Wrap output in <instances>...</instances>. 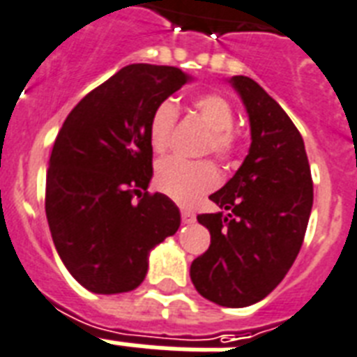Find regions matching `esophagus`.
I'll list each match as a JSON object with an SVG mask.
<instances>
[{
	"label": "esophagus",
	"instance_id": "34e87169",
	"mask_svg": "<svg viewBox=\"0 0 357 357\" xmlns=\"http://www.w3.org/2000/svg\"><path fill=\"white\" fill-rule=\"evenodd\" d=\"M181 219H183V222H187V225H189V222H195V219H197V217H195V213H192L190 209H181Z\"/></svg>",
	"mask_w": 357,
	"mask_h": 357
}]
</instances>
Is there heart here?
<instances>
[{
  "label": "heart",
  "instance_id": "b5f03b06",
  "mask_svg": "<svg viewBox=\"0 0 357 357\" xmlns=\"http://www.w3.org/2000/svg\"><path fill=\"white\" fill-rule=\"evenodd\" d=\"M192 106L211 130L209 151H213L219 159H228L236 149V136L232 132L236 114L232 105L219 93H204L192 100ZM176 118L178 110L172 100H162L155 106L148 123L149 144L155 153H165L170 148ZM219 181L221 176L208 160L189 162L183 159H167L155 172L157 189L179 204L197 202L202 195L215 189Z\"/></svg>",
  "mask_w": 357,
  "mask_h": 357
}]
</instances>
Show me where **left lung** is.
I'll return each instance as SVG.
<instances>
[{
	"instance_id": "obj_1",
	"label": "left lung",
	"mask_w": 357,
	"mask_h": 357,
	"mask_svg": "<svg viewBox=\"0 0 357 357\" xmlns=\"http://www.w3.org/2000/svg\"><path fill=\"white\" fill-rule=\"evenodd\" d=\"M251 125V148L225 187L211 195L228 213L197 219L209 249L190 264L200 296L222 307L258 303L284 279L298 257L312 208V179L303 138L257 82L232 76Z\"/></svg>"
}]
</instances>
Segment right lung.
Instances as JSON below:
<instances>
[{"mask_svg": "<svg viewBox=\"0 0 357 357\" xmlns=\"http://www.w3.org/2000/svg\"><path fill=\"white\" fill-rule=\"evenodd\" d=\"M190 80L176 67L127 65L86 95L58 132L46 172V219L61 262L89 292L140 287L149 252L178 232V206L148 192V123L155 106Z\"/></svg>", "mask_w": 357, "mask_h": 357, "instance_id": "1", "label": "right lung"}]
</instances>
